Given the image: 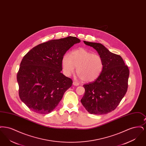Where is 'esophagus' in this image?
<instances>
[{
  "instance_id": "esophagus-1",
  "label": "esophagus",
  "mask_w": 146,
  "mask_h": 146,
  "mask_svg": "<svg viewBox=\"0 0 146 146\" xmlns=\"http://www.w3.org/2000/svg\"><path fill=\"white\" fill-rule=\"evenodd\" d=\"M73 84L74 85H75V86H78V85H79V84L78 83V82H73Z\"/></svg>"
}]
</instances>
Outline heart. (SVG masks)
I'll return each mask as SVG.
<instances>
[{"mask_svg": "<svg viewBox=\"0 0 146 146\" xmlns=\"http://www.w3.org/2000/svg\"><path fill=\"white\" fill-rule=\"evenodd\" d=\"M63 71L70 76L76 68V73L84 82L96 79L104 69V61L101 56L85 49H79L66 54L62 60Z\"/></svg>", "mask_w": 146, "mask_h": 146, "instance_id": "heart-1", "label": "heart"}]
</instances>
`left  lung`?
<instances>
[{"mask_svg": "<svg viewBox=\"0 0 146 146\" xmlns=\"http://www.w3.org/2000/svg\"><path fill=\"white\" fill-rule=\"evenodd\" d=\"M95 49L104 61V69L95 80L83 85L81 102L90 114L102 115L114 111L125 96L129 70L120 55L110 52L102 44L84 41Z\"/></svg>", "mask_w": 146, "mask_h": 146, "instance_id": "left-lung-1", "label": "left lung"}]
</instances>
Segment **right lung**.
<instances>
[{"label":"right lung","mask_w":146,"mask_h":146,"mask_svg":"<svg viewBox=\"0 0 146 146\" xmlns=\"http://www.w3.org/2000/svg\"><path fill=\"white\" fill-rule=\"evenodd\" d=\"M80 40L75 36L51 40L38 45L22 60L17 74L21 101L32 111H52L71 87L72 80L64 76L62 60L67 50Z\"/></svg>","instance_id":"right-lung-1"}]
</instances>
